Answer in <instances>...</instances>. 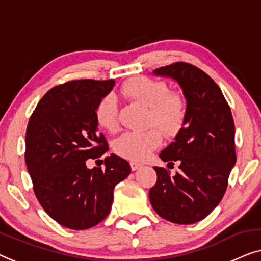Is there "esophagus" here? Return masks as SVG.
I'll return each mask as SVG.
<instances>
[{"label":"esophagus","mask_w":261,"mask_h":261,"mask_svg":"<svg viewBox=\"0 0 261 261\" xmlns=\"http://www.w3.org/2000/svg\"><path fill=\"white\" fill-rule=\"evenodd\" d=\"M141 164H139V162H135V161H130V168L132 171H137L140 167H141Z\"/></svg>","instance_id":"1"}]
</instances>
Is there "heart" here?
<instances>
[{
  "mask_svg": "<svg viewBox=\"0 0 261 261\" xmlns=\"http://www.w3.org/2000/svg\"><path fill=\"white\" fill-rule=\"evenodd\" d=\"M124 99L138 102L147 111L146 124L155 126L167 137H173L184 126L186 119V100L179 92L169 90L165 81L147 76H135L127 80L120 88ZM95 120L105 130L119 128V109L115 97L106 95L96 105ZM162 137L155 128L142 132H127L116 139L114 150L120 156L141 161L148 158L161 145Z\"/></svg>",
  "mask_w": 261,
  "mask_h": 261,
  "instance_id": "obj_1",
  "label": "heart"
}]
</instances>
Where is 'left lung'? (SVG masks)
Wrapping results in <instances>:
<instances>
[{"label":"left lung","instance_id":"obj_1","mask_svg":"<svg viewBox=\"0 0 261 261\" xmlns=\"http://www.w3.org/2000/svg\"><path fill=\"white\" fill-rule=\"evenodd\" d=\"M174 79L187 100L186 119L167 148L165 162H179L175 175L154 167L158 179L149 190L153 208L166 220L190 225L202 220L219 205L237 161L233 116L219 86L191 63L174 62L154 69Z\"/></svg>","mask_w":261,"mask_h":261}]
</instances>
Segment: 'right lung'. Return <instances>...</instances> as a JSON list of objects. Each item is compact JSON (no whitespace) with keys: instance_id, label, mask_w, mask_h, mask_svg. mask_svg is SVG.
I'll return each instance as SVG.
<instances>
[{"instance_id":"1","label":"right lung","mask_w":261,"mask_h":261,"mask_svg":"<svg viewBox=\"0 0 261 261\" xmlns=\"http://www.w3.org/2000/svg\"><path fill=\"white\" fill-rule=\"evenodd\" d=\"M114 84L88 79L53 87L29 119L24 158L34 193L49 217L67 228L87 229L102 221L114 187L130 173L129 164L114 154L105 158L103 169L86 166L108 150L95 108Z\"/></svg>"}]
</instances>
